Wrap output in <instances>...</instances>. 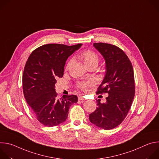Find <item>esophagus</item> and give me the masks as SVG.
<instances>
[{
  "label": "esophagus",
  "mask_w": 159,
  "mask_h": 159,
  "mask_svg": "<svg viewBox=\"0 0 159 159\" xmlns=\"http://www.w3.org/2000/svg\"><path fill=\"white\" fill-rule=\"evenodd\" d=\"M78 99H79V101H85V98L84 96H79Z\"/></svg>",
  "instance_id": "esophagus-1"
}]
</instances>
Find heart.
<instances>
[{
  "label": "heart",
  "instance_id": "1",
  "mask_svg": "<svg viewBox=\"0 0 159 159\" xmlns=\"http://www.w3.org/2000/svg\"><path fill=\"white\" fill-rule=\"evenodd\" d=\"M80 58L84 61V63L87 66L92 65V64H98L99 61V58L98 56L96 53L91 50H86L83 51L80 53L79 55ZM72 62V60H70L69 63L67 64V67H69L71 63ZM92 84V82H82L79 84V87L80 89L83 90H87L88 87Z\"/></svg>",
  "mask_w": 159,
  "mask_h": 159
}]
</instances>
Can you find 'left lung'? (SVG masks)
Wrapping results in <instances>:
<instances>
[{
  "label": "left lung",
  "mask_w": 159,
  "mask_h": 159,
  "mask_svg": "<svg viewBox=\"0 0 159 159\" xmlns=\"http://www.w3.org/2000/svg\"><path fill=\"white\" fill-rule=\"evenodd\" d=\"M93 46L106 63V74L97 93L109 95L105 103L96 99L98 107L89 115V120L99 128L111 129L122 123L131 107L135 92L133 69L120 48L104 43H94Z\"/></svg>",
  "instance_id": "8db88e82"
}]
</instances>
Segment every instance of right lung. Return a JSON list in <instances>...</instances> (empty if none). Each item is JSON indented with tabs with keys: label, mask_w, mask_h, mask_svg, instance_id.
Wrapping results in <instances>:
<instances>
[{
	"label": "right lung",
	"mask_w": 159,
	"mask_h": 159,
	"mask_svg": "<svg viewBox=\"0 0 159 159\" xmlns=\"http://www.w3.org/2000/svg\"><path fill=\"white\" fill-rule=\"evenodd\" d=\"M82 45L44 44L34 50L26 61L22 76L24 96L37 120L44 126L63 123L70 107L78 101L75 95L57 99L55 84L56 79L63 75L67 58Z\"/></svg>",
	"instance_id": "obj_1"
}]
</instances>
